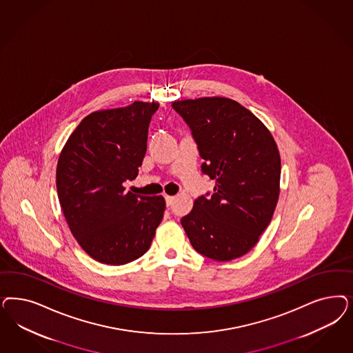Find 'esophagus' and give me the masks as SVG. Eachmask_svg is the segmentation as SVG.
Instances as JSON below:
<instances>
[{
  "mask_svg": "<svg viewBox=\"0 0 353 353\" xmlns=\"http://www.w3.org/2000/svg\"><path fill=\"white\" fill-rule=\"evenodd\" d=\"M165 200H166V205H168V206H171V205L174 204L175 197H174V196H169V194H166V196H165Z\"/></svg>",
  "mask_w": 353,
  "mask_h": 353,
  "instance_id": "34e87169",
  "label": "esophagus"
}]
</instances>
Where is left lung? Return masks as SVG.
I'll return each mask as SVG.
<instances>
[{"label": "left lung", "instance_id": "left-lung-1", "mask_svg": "<svg viewBox=\"0 0 353 353\" xmlns=\"http://www.w3.org/2000/svg\"><path fill=\"white\" fill-rule=\"evenodd\" d=\"M192 130L214 194L182 218L192 247L216 261L248 253L269 226L279 199L281 156L272 132L239 103L201 97L172 103Z\"/></svg>", "mask_w": 353, "mask_h": 353}]
</instances>
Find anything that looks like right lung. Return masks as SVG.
Wrapping results in <instances>:
<instances>
[{"mask_svg": "<svg viewBox=\"0 0 353 353\" xmlns=\"http://www.w3.org/2000/svg\"><path fill=\"white\" fill-rule=\"evenodd\" d=\"M157 103H135L88 114L61 150L56 171L68 228L93 260L125 265L150 247L163 212L162 196L125 192L147 150Z\"/></svg>", "mask_w": 353, "mask_h": 353, "instance_id": "right-lung-1", "label": "right lung"}]
</instances>
